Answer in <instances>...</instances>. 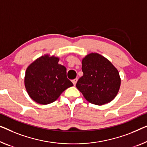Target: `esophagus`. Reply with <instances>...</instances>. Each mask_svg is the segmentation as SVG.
<instances>
[{"instance_id":"34e87169","label":"esophagus","mask_w":147,"mask_h":147,"mask_svg":"<svg viewBox=\"0 0 147 147\" xmlns=\"http://www.w3.org/2000/svg\"><path fill=\"white\" fill-rule=\"evenodd\" d=\"M77 78H75V79H74V80H72V82H73V84H74V86H75L76 85V82H77Z\"/></svg>"}]
</instances>
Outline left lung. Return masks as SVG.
Instances as JSON below:
<instances>
[{
  "label": "left lung",
  "mask_w": 147,
  "mask_h": 147,
  "mask_svg": "<svg viewBox=\"0 0 147 147\" xmlns=\"http://www.w3.org/2000/svg\"><path fill=\"white\" fill-rule=\"evenodd\" d=\"M83 76L76 86L87 101L102 106L115 98L121 78L118 70L106 57L97 53L88 54L82 60Z\"/></svg>",
  "instance_id": "8db88e82"
}]
</instances>
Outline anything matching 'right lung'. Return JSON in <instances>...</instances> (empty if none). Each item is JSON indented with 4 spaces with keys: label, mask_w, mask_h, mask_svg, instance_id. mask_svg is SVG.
Returning <instances> with one entry per match:
<instances>
[{
    "label": "right lung",
    "mask_w": 147,
    "mask_h": 147,
    "mask_svg": "<svg viewBox=\"0 0 147 147\" xmlns=\"http://www.w3.org/2000/svg\"><path fill=\"white\" fill-rule=\"evenodd\" d=\"M59 58L46 54L32 63L26 71L24 84L32 99L39 104L53 102L73 84L67 77L66 67Z\"/></svg>",
    "instance_id": "add662e5"
}]
</instances>
